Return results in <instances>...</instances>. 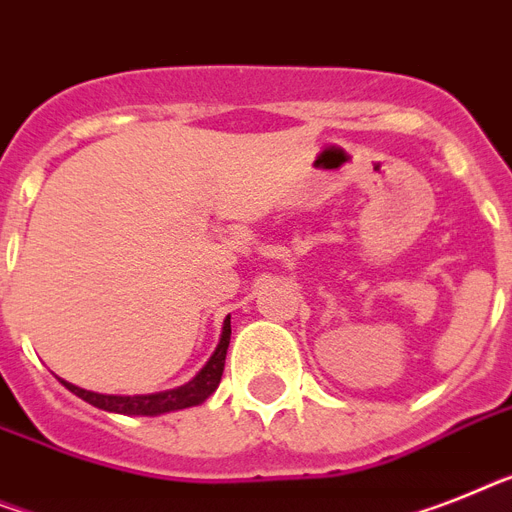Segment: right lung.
I'll use <instances>...</instances> for the list:
<instances>
[{
  "label": "right lung",
  "instance_id": "add662e5",
  "mask_svg": "<svg viewBox=\"0 0 512 512\" xmlns=\"http://www.w3.org/2000/svg\"><path fill=\"white\" fill-rule=\"evenodd\" d=\"M230 335V316H227L214 356L206 361V366L198 371L196 377L190 379L188 384H183V387H177V390L154 392V395H99V392L75 387V384L65 382V379H62V384L73 395H78L80 400L94 405V408L109 413H122V416H162V413L170 411H183V408H190V405L204 403L211 392L219 387V379H222V371H225L227 348H230Z\"/></svg>",
  "mask_w": 512,
  "mask_h": 512
}]
</instances>
